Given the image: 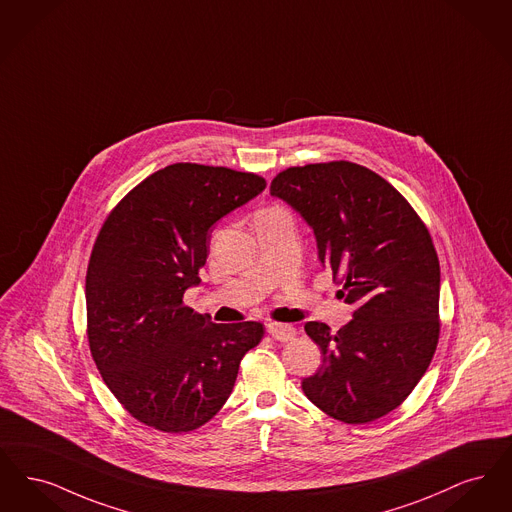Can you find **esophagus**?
Masks as SVG:
<instances>
[{
	"label": "esophagus",
	"mask_w": 512,
	"mask_h": 512,
	"mask_svg": "<svg viewBox=\"0 0 512 512\" xmlns=\"http://www.w3.org/2000/svg\"><path fill=\"white\" fill-rule=\"evenodd\" d=\"M267 333L271 338L279 340V342H289L296 336V329L292 325H285V323H271L267 327Z\"/></svg>",
	"instance_id": "obj_1"
}]
</instances>
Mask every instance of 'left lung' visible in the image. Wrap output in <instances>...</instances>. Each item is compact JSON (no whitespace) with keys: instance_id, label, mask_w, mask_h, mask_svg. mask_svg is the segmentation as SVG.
Returning <instances> with one entry per match:
<instances>
[{"instance_id":"obj_1","label":"left lung","mask_w":512,"mask_h":512,"mask_svg":"<svg viewBox=\"0 0 512 512\" xmlns=\"http://www.w3.org/2000/svg\"><path fill=\"white\" fill-rule=\"evenodd\" d=\"M269 191L312 227L321 266L356 306L336 333L306 323L323 365L302 390L336 421H377L413 392L438 346L440 262L432 237L396 187L356 162L292 166Z\"/></svg>"}]
</instances>
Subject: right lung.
I'll return each mask as SVG.
<instances>
[{
    "label": "right lung",
    "mask_w": 512,
    "mask_h": 512,
    "mask_svg": "<svg viewBox=\"0 0 512 512\" xmlns=\"http://www.w3.org/2000/svg\"><path fill=\"white\" fill-rule=\"evenodd\" d=\"M264 189L258 174L178 162L135 185L103 223L86 273L89 350L139 423L168 434L208 423L264 338L262 323H212L183 304L200 283L208 229Z\"/></svg>",
    "instance_id": "obj_1"
}]
</instances>
